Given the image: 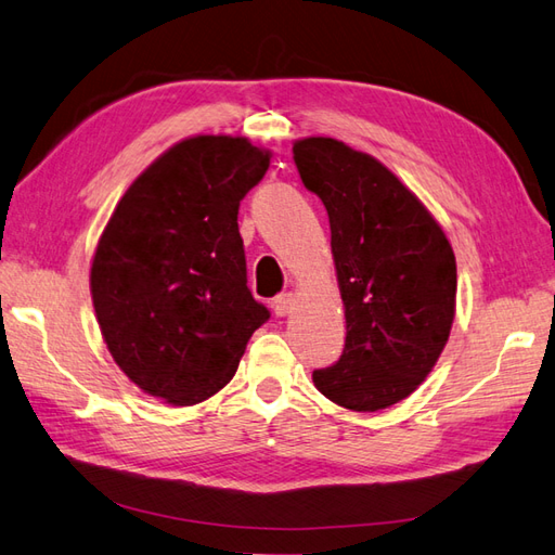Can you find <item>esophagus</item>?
I'll return each mask as SVG.
<instances>
[{"instance_id": "34e87169", "label": "esophagus", "mask_w": 555, "mask_h": 555, "mask_svg": "<svg viewBox=\"0 0 555 555\" xmlns=\"http://www.w3.org/2000/svg\"><path fill=\"white\" fill-rule=\"evenodd\" d=\"M293 302H295L293 293H283V295H279V298H274V302H272V307H274V314H276V317H288V314H291V309H293Z\"/></svg>"}]
</instances>
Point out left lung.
Here are the masks:
<instances>
[{
  "label": "left lung",
  "mask_w": 555,
  "mask_h": 555,
  "mask_svg": "<svg viewBox=\"0 0 555 555\" xmlns=\"http://www.w3.org/2000/svg\"><path fill=\"white\" fill-rule=\"evenodd\" d=\"M293 160L328 212L347 324L340 359L312 380L345 409H388L418 388L449 340L454 250L425 205L369 153L307 137L293 144Z\"/></svg>",
  "instance_id": "left-lung-1"
}]
</instances>
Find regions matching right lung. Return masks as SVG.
Listing matches in <instances>:
<instances>
[{
	"instance_id": "obj_1",
	"label": "right lung",
	"mask_w": 555,
	"mask_h": 555,
	"mask_svg": "<svg viewBox=\"0 0 555 555\" xmlns=\"http://www.w3.org/2000/svg\"><path fill=\"white\" fill-rule=\"evenodd\" d=\"M269 167L243 137H191L125 191L92 260L101 336L125 376L175 406L234 376L269 309L253 298L238 205Z\"/></svg>"
}]
</instances>
